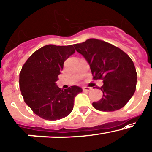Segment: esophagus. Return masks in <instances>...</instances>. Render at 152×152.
<instances>
[{"label":"esophagus","instance_id":"obj_1","mask_svg":"<svg viewBox=\"0 0 152 152\" xmlns=\"http://www.w3.org/2000/svg\"><path fill=\"white\" fill-rule=\"evenodd\" d=\"M82 89L84 91H90L91 90V88L88 87V86H84V87H82Z\"/></svg>","mask_w":152,"mask_h":152}]
</instances>
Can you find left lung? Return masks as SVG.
<instances>
[{"instance_id":"8db88e82","label":"left lung","mask_w":152,"mask_h":152,"mask_svg":"<svg viewBox=\"0 0 152 152\" xmlns=\"http://www.w3.org/2000/svg\"><path fill=\"white\" fill-rule=\"evenodd\" d=\"M89 64L94 79H102L100 100L92 103L95 109L112 112L127 104L136 91L137 73L131 58L113 45L89 39L73 45Z\"/></svg>"}]
</instances>
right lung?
I'll list each match as a JSON object with an SVG mask.
<instances>
[{
  "label": "right lung",
  "mask_w": 152,
  "mask_h": 152,
  "mask_svg": "<svg viewBox=\"0 0 152 152\" xmlns=\"http://www.w3.org/2000/svg\"><path fill=\"white\" fill-rule=\"evenodd\" d=\"M74 53L72 45H48L34 52L21 68V95L31 110L43 119L56 121L68 116L73 110L75 96L82 91L77 86L61 89L56 83L65 61Z\"/></svg>",
  "instance_id": "obj_1"
}]
</instances>
